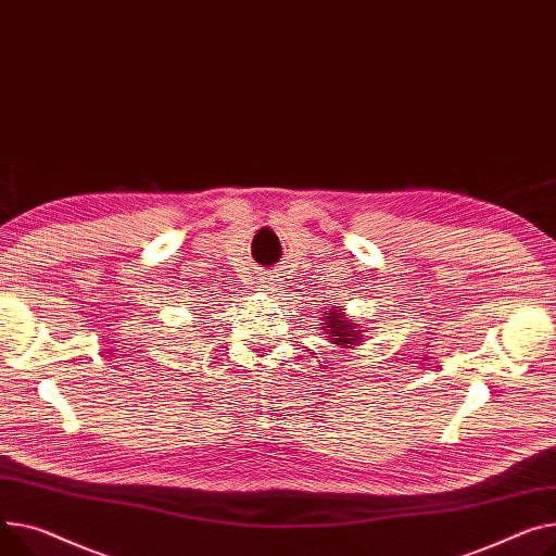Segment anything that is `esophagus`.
<instances>
[{
	"instance_id": "1",
	"label": "esophagus",
	"mask_w": 556,
	"mask_h": 556,
	"mask_svg": "<svg viewBox=\"0 0 556 556\" xmlns=\"http://www.w3.org/2000/svg\"><path fill=\"white\" fill-rule=\"evenodd\" d=\"M277 286H279V277H277V275H266V277H262V288L275 290Z\"/></svg>"
}]
</instances>
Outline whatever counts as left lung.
Masks as SVG:
<instances>
[{"label": "left lung", "mask_w": 556, "mask_h": 556, "mask_svg": "<svg viewBox=\"0 0 556 556\" xmlns=\"http://www.w3.org/2000/svg\"><path fill=\"white\" fill-rule=\"evenodd\" d=\"M342 306H338L336 311H326V317H324V324L319 326L326 338L338 344V346H353L357 344L362 338H359V330H355V324L349 321L342 313Z\"/></svg>", "instance_id": "1"}]
</instances>
